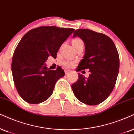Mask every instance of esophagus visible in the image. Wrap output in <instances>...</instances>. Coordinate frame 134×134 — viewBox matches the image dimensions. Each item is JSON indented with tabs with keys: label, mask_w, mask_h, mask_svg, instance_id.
<instances>
[{
	"label": "esophagus",
	"mask_w": 134,
	"mask_h": 134,
	"mask_svg": "<svg viewBox=\"0 0 134 134\" xmlns=\"http://www.w3.org/2000/svg\"><path fill=\"white\" fill-rule=\"evenodd\" d=\"M64 72H65V74H69V72H70V70H67V69H65V70H64Z\"/></svg>",
	"instance_id": "obj_1"
}]
</instances>
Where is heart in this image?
<instances>
[{"instance_id": "heart-1", "label": "heart", "mask_w": 134, "mask_h": 134, "mask_svg": "<svg viewBox=\"0 0 134 134\" xmlns=\"http://www.w3.org/2000/svg\"><path fill=\"white\" fill-rule=\"evenodd\" d=\"M80 43H83L82 40L79 38H75L72 41V45L74 47ZM74 62H73L72 60H70V59H65V60H62V61L60 62V64H61L64 67H65V68H70L71 67H72V66L74 65Z\"/></svg>"}]
</instances>
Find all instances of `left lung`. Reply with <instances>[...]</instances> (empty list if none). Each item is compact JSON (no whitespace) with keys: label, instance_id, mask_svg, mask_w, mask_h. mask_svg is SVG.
<instances>
[{"label":"left lung","instance_id":"1","mask_svg":"<svg viewBox=\"0 0 134 134\" xmlns=\"http://www.w3.org/2000/svg\"><path fill=\"white\" fill-rule=\"evenodd\" d=\"M79 37L85 44V54L77 72L89 69L86 78L79 74L72 85L75 97L88 105H97L107 98L114 89L119 69V57L112 40L103 33L88 29L75 30L73 38Z\"/></svg>","mask_w":134,"mask_h":134}]
</instances>
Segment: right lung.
Returning <instances> with one entry per match:
<instances>
[{
  "instance_id": "obj_1",
  "label": "right lung",
  "mask_w": 134,
  "mask_h": 134,
  "mask_svg": "<svg viewBox=\"0 0 134 134\" xmlns=\"http://www.w3.org/2000/svg\"><path fill=\"white\" fill-rule=\"evenodd\" d=\"M72 28L40 26L25 34L18 43L12 62L15 86L22 99L38 104L52 95L55 83L65 75L60 67L47 69L48 57L56 58L65 41L74 31Z\"/></svg>"
}]
</instances>
